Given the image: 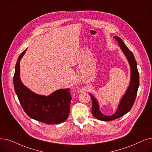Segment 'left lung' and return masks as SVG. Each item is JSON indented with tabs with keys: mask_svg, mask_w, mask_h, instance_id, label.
<instances>
[{
	"mask_svg": "<svg viewBox=\"0 0 152 152\" xmlns=\"http://www.w3.org/2000/svg\"><path fill=\"white\" fill-rule=\"evenodd\" d=\"M119 45L121 49L126 56L130 66V81L126 92L122 96L118 104V109L112 115L107 116L103 114L99 110V105L94 96L89 94L92 101V114L96 118L102 121H110L119 118L129 112L132 107L139 86V73L137 69V64L134 54L125 45L122 39L117 36L114 37Z\"/></svg>",
	"mask_w": 152,
	"mask_h": 152,
	"instance_id": "left-lung-1",
	"label": "left lung"
}]
</instances>
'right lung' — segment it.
<instances>
[{
  "label": "right lung",
  "mask_w": 152,
  "mask_h": 152,
  "mask_svg": "<svg viewBox=\"0 0 152 152\" xmlns=\"http://www.w3.org/2000/svg\"><path fill=\"white\" fill-rule=\"evenodd\" d=\"M27 50L18 58L14 76V89L20 103L33 119L47 124H60L69 116L71 100L69 89H58L45 96L35 94L24 86L20 77V62Z\"/></svg>",
  "instance_id": "add662e5"
}]
</instances>
